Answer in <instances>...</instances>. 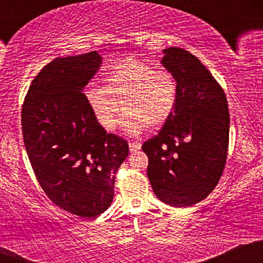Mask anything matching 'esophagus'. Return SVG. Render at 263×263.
I'll list each match as a JSON object with an SVG mask.
<instances>
[{"label": "esophagus", "instance_id": "1", "mask_svg": "<svg viewBox=\"0 0 263 263\" xmlns=\"http://www.w3.org/2000/svg\"><path fill=\"white\" fill-rule=\"evenodd\" d=\"M128 147H129V152H136V151H138L141 148V143L140 142H129L128 143Z\"/></svg>", "mask_w": 263, "mask_h": 263}]
</instances>
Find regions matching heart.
<instances>
[{"label": "heart", "mask_w": 263, "mask_h": 263, "mask_svg": "<svg viewBox=\"0 0 263 263\" xmlns=\"http://www.w3.org/2000/svg\"><path fill=\"white\" fill-rule=\"evenodd\" d=\"M104 87H89L86 100L105 131H114L119 122L129 134L165 125L176 111L179 84L171 71L157 69L141 60H126L104 79Z\"/></svg>", "instance_id": "heart-1"}]
</instances>
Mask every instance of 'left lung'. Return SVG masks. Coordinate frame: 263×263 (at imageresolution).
I'll list each match as a JSON object with an SVG mask.
<instances>
[{"instance_id":"obj_1","label":"left lung","mask_w":263,"mask_h":263,"mask_svg":"<svg viewBox=\"0 0 263 263\" xmlns=\"http://www.w3.org/2000/svg\"><path fill=\"white\" fill-rule=\"evenodd\" d=\"M162 64L177 78L173 116L142 146L156 197L177 208L192 206L213 192L225 168L230 114L222 87L197 57L182 48L162 50Z\"/></svg>"}]
</instances>
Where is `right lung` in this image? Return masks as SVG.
I'll list each match as a JSON object with an SVG mask.
<instances>
[{
	"mask_svg": "<svg viewBox=\"0 0 263 263\" xmlns=\"http://www.w3.org/2000/svg\"><path fill=\"white\" fill-rule=\"evenodd\" d=\"M98 52L52 60L22 105L23 141L47 197L65 211L95 218L114 199L115 173L127 141L99 125L83 89L99 70Z\"/></svg>",
	"mask_w": 263,
	"mask_h": 263,
	"instance_id": "1",
	"label": "right lung"
}]
</instances>
